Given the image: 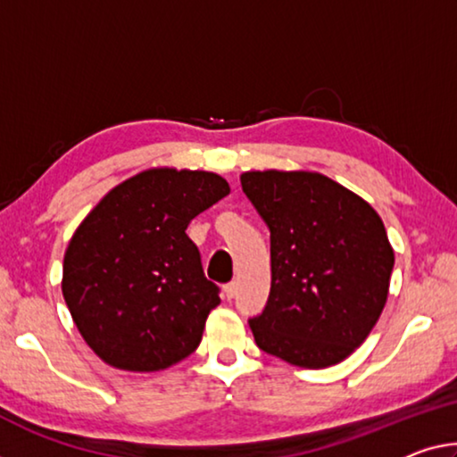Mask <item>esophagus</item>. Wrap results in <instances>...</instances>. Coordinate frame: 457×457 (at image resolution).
Listing matches in <instances>:
<instances>
[{"instance_id": "34e87169", "label": "esophagus", "mask_w": 457, "mask_h": 457, "mask_svg": "<svg viewBox=\"0 0 457 457\" xmlns=\"http://www.w3.org/2000/svg\"><path fill=\"white\" fill-rule=\"evenodd\" d=\"M222 290H224V296H227L228 300H230V298H235V294H237V284H235V282H230V284L224 286Z\"/></svg>"}]
</instances>
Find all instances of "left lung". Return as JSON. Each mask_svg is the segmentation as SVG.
Returning a JSON list of instances; mask_svg holds the SVG:
<instances>
[{
	"label": "left lung",
	"instance_id": "left-lung-1",
	"mask_svg": "<svg viewBox=\"0 0 457 457\" xmlns=\"http://www.w3.org/2000/svg\"><path fill=\"white\" fill-rule=\"evenodd\" d=\"M243 192L270 228L271 290L249 319L259 349L327 368L366 341L388 298L395 251L374 208L312 171H247Z\"/></svg>",
	"mask_w": 457,
	"mask_h": 457
}]
</instances>
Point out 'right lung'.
<instances>
[{
	"label": "right lung",
	"mask_w": 457,
	"mask_h": 457,
	"mask_svg": "<svg viewBox=\"0 0 457 457\" xmlns=\"http://www.w3.org/2000/svg\"><path fill=\"white\" fill-rule=\"evenodd\" d=\"M228 192L210 171L146 170L110 189L77 227L61 286L97 357L157 371L194 353L220 298L186 228Z\"/></svg>",
	"instance_id": "right-lung-1"
}]
</instances>
